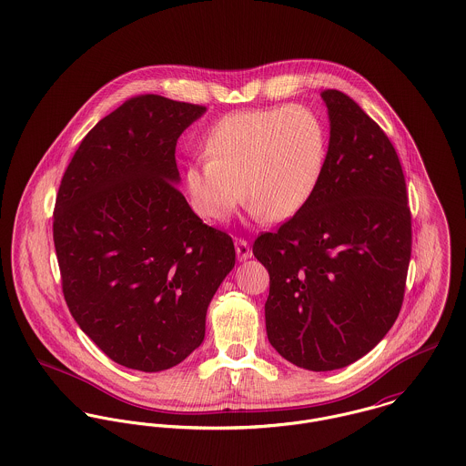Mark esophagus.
I'll list each match as a JSON object with an SVG mask.
<instances>
[{"label": "esophagus", "mask_w": 466, "mask_h": 466, "mask_svg": "<svg viewBox=\"0 0 466 466\" xmlns=\"http://www.w3.org/2000/svg\"><path fill=\"white\" fill-rule=\"evenodd\" d=\"M236 253H238V258H239V260H247V258H250L251 248L247 239H241V238H238V239H236Z\"/></svg>", "instance_id": "34e87169"}]
</instances>
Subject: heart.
<instances>
[{"instance_id":"b5f03b06","label":"heart","mask_w":466,"mask_h":466,"mask_svg":"<svg viewBox=\"0 0 466 466\" xmlns=\"http://www.w3.org/2000/svg\"><path fill=\"white\" fill-rule=\"evenodd\" d=\"M206 154L184 174L197 215L221 221L245 193L251 215L282 221L298 215L321 182L328 127L310 107L238 111L209 131Z\"/></svg>"}]
</instances>
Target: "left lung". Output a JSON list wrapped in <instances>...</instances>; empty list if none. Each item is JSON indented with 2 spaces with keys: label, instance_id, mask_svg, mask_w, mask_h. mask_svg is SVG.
<instances>
[{
  "label": "left lung",
  "instance_id": "left-lung-1",
  "mask_svg": "<svg viewBox=\"0 0 466 466\" xmlns=\"http://www.w3.org/2000/svg\"><path fill=\"white\" fill-rule=\"evenodd\" d=\"M321 97L329 115L321 182L298 215L253 243L269 273L268 339L290 363L316 372L357 361L387 335L411 257L394 145L346 94Z\"/></svg>",
  "mask_w": 466,
  "mask_h": 466
}]
</instances>
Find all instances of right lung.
<instances>
[{
	"label": "right lung",
	"instance_id": "add662e5",
	"mask_svg": "<svg viewBox=\"0 0 466 466\" xmlns=\"http://www.w3.org/2000/svg\"><path fill=\"white\" fill-rule=\"evenodd\" d=\"M206 106L147 94L81 140L62 177L53 239L79 328L109 359L157 372L204 340L206 314L236 264L232 238L177 189L176 145Z\"/></svg>",
	"mask_w": 466,
	"mask_h": 466
}]
</instances>
